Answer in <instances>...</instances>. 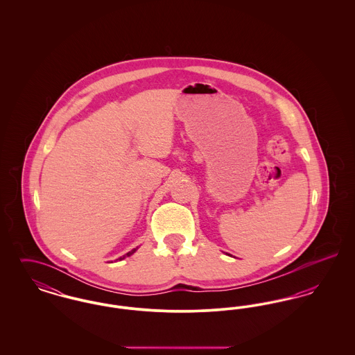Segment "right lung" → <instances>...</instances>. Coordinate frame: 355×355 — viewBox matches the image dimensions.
I'll return each instance as SVG.
<instances>
[{"mask_svg":"<svg viewBox=\"0 0 355 355\" xmlns=\"http://www.w3.org/2000/svg\"><path fill=\"white\" fill-rule=\"evenodd\" d=\"M137 249H138V248H135V249H133V250H130V252H129V253H126V254H125V255H122V257H119V259H116V261H122V259H125V258H126V257H130V255H132V254H135V252H137Z\"/></svg>","mask_w":355,"mask_h":355,"instance_id":"right-lung-1","label":"right lung"}]
</instances>
